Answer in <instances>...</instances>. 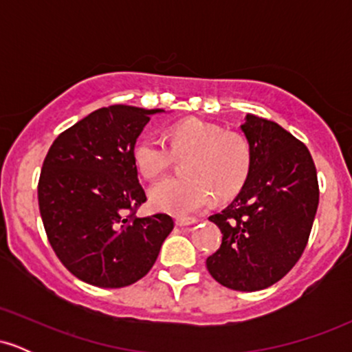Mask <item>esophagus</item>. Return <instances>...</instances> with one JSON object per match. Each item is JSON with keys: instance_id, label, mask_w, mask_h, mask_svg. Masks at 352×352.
Segmentation results:
<instances>
[{"instance_id": "esophagus-1", "label": "esophagus", "mask_w": 352, "mask_h": 352, "mask_svg": "<svg viewBox=\"0 0 352 352\" xmlns=\"http://www.w3.org/2000/svg\"><path fill=\"white\" fill-rule=\"evenodd\" d=\"M197 218H190V217H179L177 218V225L179 227H188V225H195L197 223Z\"/></svg>"}]
</instances>
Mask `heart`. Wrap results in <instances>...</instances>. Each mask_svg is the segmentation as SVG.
Instances as JSON below:
<instances>
[{"label": "heart", "instance_id": "heart-1", "mask_svg": "<svg viewBox=\"0 0 352 352\" xmlns=\"http://www.w3.org/2000/svg\"><path fill=\"white\" fill-rule=\"evenodd\" d=\"M134 162L147 179L167 170L175 159L187 157L185 177H168L151 187V205L160 212L187 217L218 200H230L243 190L252 173V147L240 132L221 131L201 120L172 125L167 142L159 135H144L132 151Z\"/></svg>", "mask_w": 352, "mask_h": 352}]
</instances>
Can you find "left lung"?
I'll list each match as a JSON object with an SVG mask.
<instances>
[{
	"instance_id": "obj_1",
	"label": "left lung",
	"mask_w": 352,
	"mask_h": 352,
	"mask_svg": "<svg viewBox=\"0 0 352 352\" xmlns=\"http://www.w3.org/2000/svg\"><path fill=\"white\" fill-rule=\"evenodd\" d=\"M252 173L236 199L208 217L221 245L207 270L235 292H260L280 281L308 245L319 204L318 173L305 144L276 122L246 116Z\"/></svg>"
}]
</instances>
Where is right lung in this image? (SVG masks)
<instances>
[{
	"instance_id": "add662e5",
	"label": "right lung",
	"mask_w": 352,
	"mask_h": 352,
	"mask_svg": "<svg viewBox=\"0 0 352 352\" xmlns=\"http://www.w3.org/2000/svg\"><path fill=\"white\" fill-rule=\"evenodd\" d=\"M162 109L109 106L56 137L38 201L47 240L69 272L99 288H124L151 272L173 230L167 213L139 218L147 201L132 151Z\"/></svg>"
}]
</instances>
